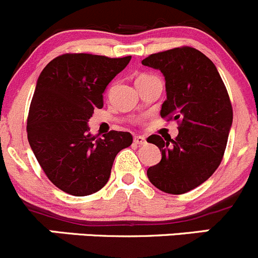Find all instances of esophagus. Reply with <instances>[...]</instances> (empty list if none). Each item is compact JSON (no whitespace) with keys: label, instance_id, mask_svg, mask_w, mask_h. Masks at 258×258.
<instances>
[{"label":"esophagus","instance_id":"34e87169","mask_svg":"<svg viewBox=\"0 0 258 258\" xmlns=\"http://www.w3.org/2000/svg\"><path fill=\"white\" fill-rule=\"evenodd\" d=\"M134 143L138 145H144L145 143H147V140H145V138L142 137V135H135Z\"/></svg>","mask_w":258,"mask_h":258}]
</instances>
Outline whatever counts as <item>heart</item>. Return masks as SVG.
Returning <instances> with one entry per match:
<instances>
[{"instance_id":"heart-1","label":"heart","mask_w":258,"mask_h":258,"mask_svg":"<svg viewBox=\"0 0 258 258\" xmlns=\"http://www.w3.org/2000/svg\"><path fill=\"white\" fill-rule=\"evenodd\" d=\"M144 76H148V75H140L139 78H144Z\"/></svg>"}]
</instances>
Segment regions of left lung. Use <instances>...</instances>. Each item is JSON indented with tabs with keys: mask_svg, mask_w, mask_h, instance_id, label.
<instances>
[{
	"mask_svg": "<svg viewBox=\"0 0 258 258\" xmlns=\"http://www.w3.org/2000/svg\"><path fill=\"white\" fill-rule=\"evenodd\" d=\"M164 75L167 100L160 116L177 120L175 139L150 135L162 152L148 168L150 183L170 195H183L205 183L221 164L233 120L228 93L216 65L201 51L183 46L142 61Z\"/></svg>",
	"mask_w": 258,
	"mask_h": 258,
	"instance_id": "left-lung-1",
	"label": "left lung"
}]
</instances>
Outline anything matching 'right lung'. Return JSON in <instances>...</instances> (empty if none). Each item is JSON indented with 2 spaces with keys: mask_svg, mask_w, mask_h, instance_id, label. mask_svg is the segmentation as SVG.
I'll use <instances>...</instances> for the list:
<instances>
[{
  "mask_svg": "<svg viewBox=\"0 0 258 258\" xmlns=\"http://www.w3.org/2000/svg\"><path fill=\"white\" fill-rule=\"evenodd\" d=\"M130 58L65 53L51 60L37 79L27 138L45 174L65 193L83 197L100 190L116 154L132 145L128 132L111 130L101 139L88 126L94 109L103 108L108 84Z\"/></svg>",
  "mask_w": 258,
  "mask_h": 258,
  "instance_id": "add662e5",
  "label": "right lung"
}]
</instances>
